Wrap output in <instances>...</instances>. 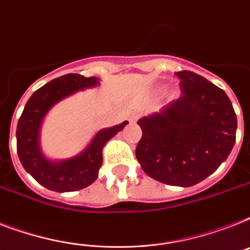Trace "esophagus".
Instances as JSON below:
<instances>
[{
  "label": "esophagus",
  "mask_w": 250,
  "mask_h": 250,
  "mask_svg": "<svg viewBox=\"0 0 250 250\" xmlns=\"http://www.w3.org/2000/svg\"><path fill=\"white\" fill-rule=\"evenodd\" d=\"M136 119H137V114H135V113H133V114H131V117H129V121L136 122Z\"/></svg>",
  "instance_id": "esophagus-1"
}]
</instances>
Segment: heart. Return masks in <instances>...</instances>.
<instances>
[{"label": "heart", "instance_id": "obj_1", "mask_svg": "<svg viewBox=\"0 0 250 250\" xmlns=\"http://www.w3.org/2000/svg\"><path fill=\"white\" fill-rule=\"evenodd\" d=\"M171 95H173V93H171Z\"/></svg>", "mask_w": 250, "mask_h": 250}]
</instances>
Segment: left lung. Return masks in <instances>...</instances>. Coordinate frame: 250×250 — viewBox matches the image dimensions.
<instances>
[{"label":"left lung","mask_w":250,"mask_h":250,"mask_svg":"<svg viewBox=\"0 0 250 250\" xmlns=\"http://www.w3.org/2000/svg\"><path fill=\"white\" fill-rule=\"evenodd\" d=\"M181 97L137 123L136 158L147 176L188 188L227 159L236 140V114L224 90L190 70L174 73Z\"/></svg>","instance_id":"obj_1"}]
</instances>
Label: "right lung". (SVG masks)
Returning <instances> with one entry per match:
<instances>
[{
    "label": "right lung",
    "instance_id": "add662e5",
    "mask_svg": "<svg viewBox=\"0 0 250 250\" xmlns=\"http://www.w3.org/2000/svg\"><path fill=\"white\" fill-rule=\"evenodd\" d=\"M99 84L96 77L65 74L38 88L25 104L16 128V149L24 169L48 190L68 192L90 186L99 176L103 164V147L125 128L123 123L99 131L82 153L66 160L52 162L40 147V127L47 111L62 99L84 88Z\"/></svg>",
    "mask_w": 250,
    "mask_h": 250
}]
</instances>
